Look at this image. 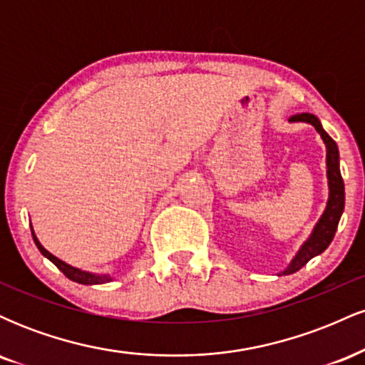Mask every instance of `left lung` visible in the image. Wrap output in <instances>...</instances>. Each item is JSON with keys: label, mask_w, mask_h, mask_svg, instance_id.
<instances>
[{"label": "left lung", "mask_w": 365, "mask_h": 365, "mask_svg": "<svg viewBox=\"0 0 365 365\" xmlns=\"http://www.w3.org/2000/svg\"><path fill=\"white\" fill-rule=\"evenodd\" d=\"M290 121H307L316 127L317 132L321 133L322 140L326 144V165H328V182H329V200L326 211L319 223L314 228L311 238L302 245V249L299 250V254L295 255L290 266L283 271V274H292L297 273L300 267H304L305 264L311 261L312 257L319 255L328 249V245L333 240L334 233H336L338 221H340L343 207H345V185H343V178L340 173V154H338V145L328 133L322 128L321 121L317 120V116L311 115V113H302V115L292 116Z\"/></svg>", "instance_id": "left-lung-1"}]
</instances>
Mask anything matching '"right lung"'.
Masks as SVG:
<instances>
[{
  "label": "right lung",
  "mask_w": 365,
  "mask_h": 365,
  "mask_svg": "<svg viewBox=\"0 0 365 365\" xmlns=\"http://www.w3.org/2000/svg\"><path fill=\"white\" fill-rule=\"evenodd\" d=\"M32 238H34L37 249L41 250V254H43L44 257H48L49 261H51V262L54 264V266H56L58 269H60L61 273L66 276V278L72 279V282H77V283H82V284H101V283H106V282H110V279H111L110 276L91 274V273H86V271L77 269V267H72V266H70V264L63 262V261H60V259H58V257H54L53 254H49L48 250H46L44 247L39 244V240H37V237L34 235V232H32Z\"/></svg>",
  "instance_id": "add662e5"
}]
</instances>
